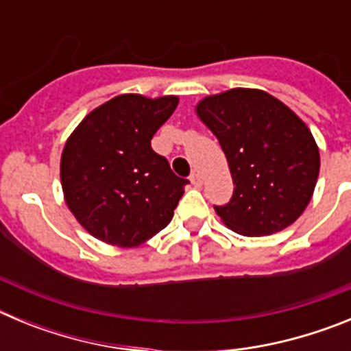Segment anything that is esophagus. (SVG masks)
I'll return each instance as SVG.
<instances>
[{
	"label": "esophagus",
	"instance_id": "1",
	"mask_svg": "<svg viewBox=\"0 0 351 351\" xmlns=\"http://www.w3.org/2000/svg\"><path fill=\"white\" fill-rule=\"evenodd\" d=\"M190 181H191V184H193V186H197V188H198V186H202V176H200V173H198V172H193V173H191V176H190Z\"/></svg>",
	"mask_w": 351,
	"mask_h": 351
}]
</instances>
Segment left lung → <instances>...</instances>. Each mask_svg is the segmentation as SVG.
<instances>
[{
    "instance_id": "1",
    "label": "left lung",
    "mask_w": 351,
    "mask_h": 351,
    "mask_svg": "<svg viewBox=\"0 0 351 351\" xmlns=\"http://www.w3.org/2000/svg\"><path fill=\"white\" fill-rule=\"evenodd\" d=\"M198 117L225 153L234 195L214 210L243 235H271L295 221L315 191L320 153L309 128L283 101L260 89L204 98Z\"/></svg>"
}]
</instances>
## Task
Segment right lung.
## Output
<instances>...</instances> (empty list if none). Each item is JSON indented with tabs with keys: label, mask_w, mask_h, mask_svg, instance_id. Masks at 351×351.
<instances>
[{
	"label": "right lung",
	"mask_w": 351,
	"mask_h": 351,
	"mask_svg": "<svg viewBox=\"0 0 351 351\" xmlns=\"http://www.w3.org/2000/svg\"><path fill=\"white\" fill-rule=\"evenodd\" d=\"M178 96L119 95L84 117L61 154V186L77 221L104 243L135 247L163 230L188 179L154 153L151 138Z\"/></svg>",
	"instance_id": "obj_1"
}]
</instances>
